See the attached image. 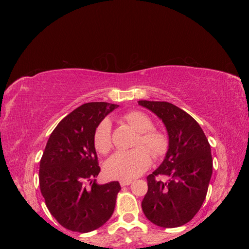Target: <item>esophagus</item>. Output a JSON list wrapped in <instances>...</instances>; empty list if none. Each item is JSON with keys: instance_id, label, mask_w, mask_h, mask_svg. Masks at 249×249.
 Instances as JSON below:
<instances>
[{"instance_id": "obj_1", "label": "esophagus", "mask_w": 249, "mask_h": 249, "mask_svg": "<svg viewBox=\"0 0 249 249\" xmlns=\"http://www.w3.org/2000/svg\"><path fill=\"white\" fill-rule=\"evenodd\" d=\"M133 183L132 179H125V180H120V186L122 187H124V186H127V185H131Z\"/></svg>"}]
</instances>
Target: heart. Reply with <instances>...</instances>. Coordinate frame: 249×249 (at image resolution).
I'll use <instances>...</instances> for the list:
<instances>
[{
    "label": "heart",
    "mask_w": 249,
    "mask_h": 249,
    "mask_svg": "<svg viewBox=\"0 0 249 249\" xmlns=\"http://www.w3.org/2000/svg\"><path fill=\"white\" fill-rule=\"evenodd\" d=\"M124 119L140 134L136 146L144 144L152 152L156 159L162 158L168 150V138L164 133L154 130V123L145 113L131 111L124 115ZM93 142L97 152L107 154L112 148L111 122L104 119L97 124L93 134ZM145 147L131 150H119L110 157L105 165L106 175L111 178L131 179L141 176L152 164V154Z\"/></svg>",
    "instance_id": "b5f03b06"
}]
</instances>
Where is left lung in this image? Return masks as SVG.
Here are the masks:
<instances>
[{
	"instance_id": "obj_1",
	"label": "left lung",
	"mask_w": 249,
	"mask_h": 249,
	"mask_svg": "<svg viewBox=\"0 0 249 249\" xmlns=\"http://www.w3.org/2000/svg\"><path fill=\"white\" fill-rule=\"evenodd\" d=\"M138 104L162 120L169 138L164 161L146 178L142 211L158 227L178 228L192 219L206 198L213 171L211 146L196 120L184 110L167 102Z\"/></svg>"
}]
</instances>
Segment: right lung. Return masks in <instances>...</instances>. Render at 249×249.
Masks as SVG:
<instances>
[{
  "mask_svg": "<svg viewBox=\"0 0 249 249\" xmlns=\"http://www.w3.org/2000/svg\"><path fill=\"white\" fill-rule=\"evenodd\" d=\"M118 105L95 102L74 109L58 124L42 154L39 185L50 213L63 228L88 232L101 228L114 212L118 182L100 185L101 168L93 134Z\"/></svg>",
  "mask_w": 249,
  "mask_h": 249,
  "instance_id": "add662e5",
  "label": "right lung"
}]
</instances>
